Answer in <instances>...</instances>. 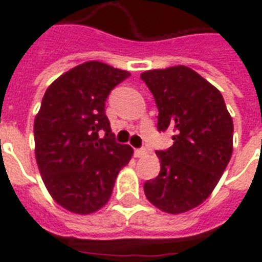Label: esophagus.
Listing matches in <instances>:
<instances>
[{
    "label": "esophagus",
    "instance_id": "esophagus-1",
    "mask_svg": "<svg viewBox=\"0 0 262 262\" xmlns=\"http://www.w3.org/2000/svg\"><path fill=\"white\" fill-rule=\"evenodd\" d=\"M144 154H146V148H136L135 150V156L136 157H143Z\"/></svg>",
    "mask_w": 262,
    "mask_h": 262
}]
</instances>
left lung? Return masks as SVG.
<instances>
[{
  "instance_id": "1",
  "label": "left lung",
  "mask_w": 262,
  "mask_h": 262,
  "mask_svg": "<svg viewBox=\"0 0 262 262\" xmlns=\"http://www.w3.org/2000/svg\"><path fill=\"white\" fill-rule=\"evenodd\" d=\"M159 109V132H174V144L157 150L160 174L144 193L167 213L196 208L217 185L233 153V120L217 88L185 66L140 75Z\"/></svg>"
}]
</instances>
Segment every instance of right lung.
I'll use <instances>...</instances> for the list:
<instances>
[{
    "instance_id": "1",
    "label": "right lung",
    "mask_w": 262,
    "mask_h": 262,
    "mask_svg": "<svg viewBox=\"0 0 262 262\" xmlns=\"http://www.w3.org/2000/svg\"><path fill=\"white\" fill-rule=\"evenodd\" d=\"M127 77V71L86 61L45 92L33 126L37 167L49 193L70 212L102 208L133 154L130 146L116 143L105 115L109 94Z\"/></svg>"
}]
</instances>
